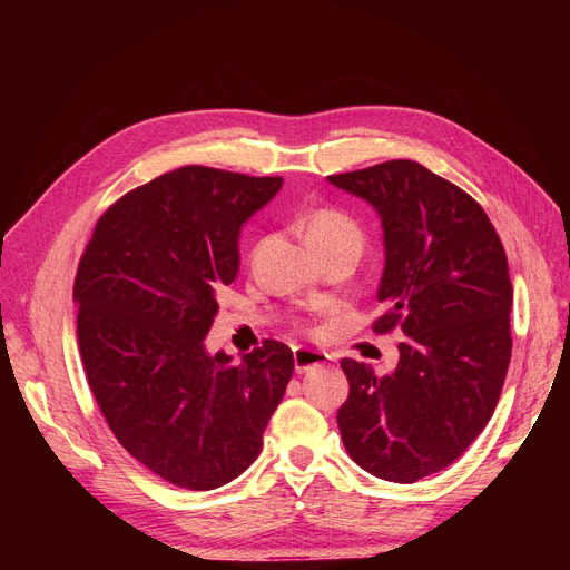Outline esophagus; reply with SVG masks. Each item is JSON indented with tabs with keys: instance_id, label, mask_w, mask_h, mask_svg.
<instances>
[{
	"instance_id": "obj_1",
	"label": "esophagus",
	"mask_w": 570,
	"mask_h": 570,
	"mask_svg": "<svg viewBox=\"0 0 570 570\" xmlns=\"http://www.w3.org/2000/svg\"><path fill=\"white\" fill-rule=\"evenodd\" d=\"M327 361H331V356L323 354V352H314V350H304V347H297L295 350V371L302 375V373H308L314 368H321L325 366Z\"/></svg>"
}]
</instances>
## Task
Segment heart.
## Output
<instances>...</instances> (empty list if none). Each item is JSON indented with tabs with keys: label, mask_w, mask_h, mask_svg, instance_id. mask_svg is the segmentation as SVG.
<instances>
[{
	"label": "heart",
	"mask_w": 570,
	"mask_h": 570,
	"mask_svg": "<svg viewBox=\"0 0 570 570\" xmlns=\"http://www.w3.org/2000/svg\"><path fill=\"white\" fill-rule=\"evenodd\" d=\"M304 233L316 252L347 247L358 254L361 245H364V230L358 223L350 214L333 209V206H318V209L308 212L304 216ZM306 331H312V327H306Z\"/></svg>",
	"instance_id": "obj_1"
}]
</instances>
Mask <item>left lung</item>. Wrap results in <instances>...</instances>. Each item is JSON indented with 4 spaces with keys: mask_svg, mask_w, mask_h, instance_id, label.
<instances>
[{
    "mask_svg": "<svg viewBox=\"0 0 570 570\" xmlns=\"http://www.w3.org/2000/svg\"><path fill=\"white\" fill-rule=\"evenodd\" d=\"M383 220V316L402 327L400 364L375 375L342 358L350 396L337 411L344 450L375 478L416 482L454 463L492 419L511 361L513 287L482 206L425 166L396 159L327 176Z\"/></svg>",
    "mask_w": 570,
    "mask_h": 570,
    "instance_id": "1",
    "label": "left lung"
}]
</instances>
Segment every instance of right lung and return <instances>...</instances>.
Wrapping results in <instances>:
<instances>
[{"instance_id":"1","label":"right lung","mask_w":570,"mask_h":570,"mask_svg":"<svg viewBox=\"0 0 570 570\" xmlns=\"http://www.w3.org/2000/svg\"><path fill=\"white\" fill-rule=\"evenodd\" d=\"M281 185L183 166L114 202L80 256L88 385L124 450L176 488L214 490L247 471L295 371L278 340L239 364L204 347L216 289L239 268V228Z\"/></svg>"}]
</instances>
